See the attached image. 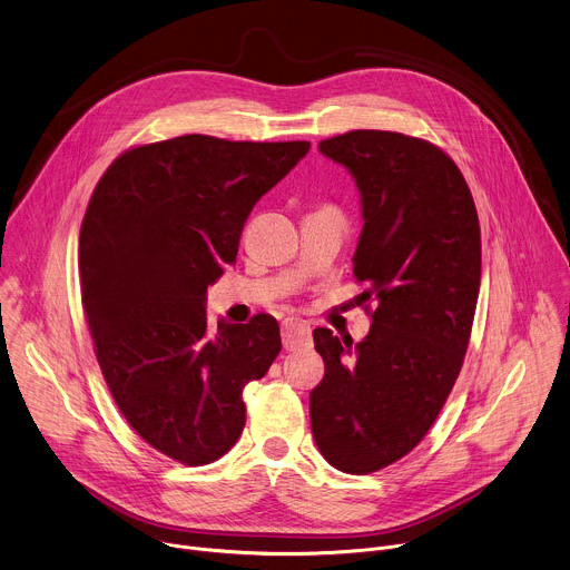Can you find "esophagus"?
Instances as JSON below:
<instances>
[{
    "instance_id": "1",
    "label": "esophagus",
    "mask_w": 570,
    "mask_h": 570,
    "mask_svg": "<svg viewBox=\"0 0 570 570\" xmlns=\"http://www.w3.org/2000/svg\"><path fill=\"white\" fill-rule=\"evenodd\" d=\"M282 343H284L286 352L311 347V327H308L304 320H297V317L284 320V324H282Z\"/></svg>"
}]
</instances>
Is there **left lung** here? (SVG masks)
Instances as JSON below:
<instances>
[{
    "mask_svg": "<svg viewBox=\"0 0 570 570\" xmlns=\"http://www.w3.org/2000/svg\"><path fill=\"white\" fill-rule=\"evenodd\" d=\"M320 150L361 191L354 277L372 324L356 345L313 332L324 376L311 431L332 466L365 475L409 455L453 390L480 291V223L458 165L426 139L350 130Z\"/></svg>",
    "mask_w": 570,
    "mask_h": 570,
    "instance_id": "1",
    "label": "left lung"
}]
</instances>
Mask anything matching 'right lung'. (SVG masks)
<instances>
[{
    "mask_svg": "<svg viewBox=\"0 0 570 570\" xmlns=\"http://www.w3.org/2000/svg\"><path fill=\"white\" fill-rule=\"evenodd\" d=\"M308 148L183 135L124 150L92 191L78 271L95 354L132 431L180 464L236 444L243 387L282 350L268 313L214 332L205 295L236 262L255 203Z\"/></svg>",
    "mask_w": 570,
    "mask_h": 570,
    "instance_id": "right-lung-1",
    "label": "right lung"
}]
</instances>
